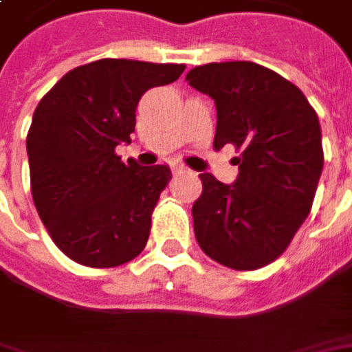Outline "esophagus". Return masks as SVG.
<instances>
[{"mask_svg": "<svg viewBox=\"0 0 352 352\" xmlns=\"http://www.w3.org/2000/svg\"><path fill=\"white\" fill-rule=\"evenodd\" d=\"M186 172H188V168L184 164H174L172 166V174H186Z\"/></svg>", "mask_w": 352, "mask_h": 352, "instance_id": "esophagus-1", "label": "esophagus"}]
</instances>
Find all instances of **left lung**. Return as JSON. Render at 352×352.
<instances>
[{
	"mask_svg": "<svg viewBox=\"0 0 352 352\" xmlns=\"http://www.w3.org/2000/svg\"><path fill=\"white\" fill-rule=\"evenodd\" d=\"M186 80L215 102L213 146L241 153L235 184L199 174L197 245L227 268H263L288 249L311 211L323 170L318 113L302 89L254 62H211Z\"/></svg>",
	"mask_w": 352,
	"mask_h": 352,
	"instance_id": "8db88e82",
	"label": "left lung"
}]
</instances>
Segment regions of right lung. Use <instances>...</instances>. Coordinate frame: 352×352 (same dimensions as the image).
Wrapping results in <instances>:
<instances>
[{
    "instance_id": "obj_1",
    "label": "right lung",
    "mask_w": 352,
    "mask_h": 352,
    "mask_svg": "<svg viewBox=\"0 0 352 352\" xmlns=\"http://www.w3.org/2000/svg\"><path fill=\"white\" fill-rule=\"evenodd\" d=\"M184 64L102 58L50 88L27 133L31 194L54 245L74 263L113 268L139 256L168 166L121 162L146 89L176 82Z\"/></svg>"
}]
</instances>
